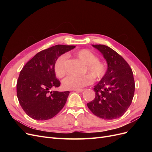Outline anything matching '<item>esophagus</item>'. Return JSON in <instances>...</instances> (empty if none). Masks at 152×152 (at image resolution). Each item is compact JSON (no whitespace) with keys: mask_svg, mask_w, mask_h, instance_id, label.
Instances as JSON below:
<instances>
[{"mask_svg":"<svg viewBox=\"0 0 152 152\" xmlns=\"http://www.w3.org/2000/svg\"><path fill=\"white\" fill-rule=\"evenodd\" d=\"M73 91L77 92V93H82V92L84 91V89H78V90H73Z\"/></svg>","mask_w":152,"mask_h":152,"instance_id":"esophagus-1","label":"esophagus"}]
</instances>
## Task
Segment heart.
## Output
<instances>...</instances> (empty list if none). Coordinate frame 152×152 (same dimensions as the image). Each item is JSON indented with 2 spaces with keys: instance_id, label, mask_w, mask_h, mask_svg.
Wrapping results in <instances>:
<instances>
[{
  "instance_id": "obj_1",
  "label": "heart",
  "mask_w": 152,
  "mask_h": 152,
  "mask_svg": "<svg viewBox=\"0 0 152 152\" xmlns=\"http://www.w3.org/2000/svg\"><path fill=\"white\" fill-rule=\"evenodd\" d=\"M74 55L85 65L84 73H87L91 77L87 75L82 77L68 75L62 81V85L65 89H80L90 85L92 83V79L94 81H99L104 77L107 72V65L104 62L98 60V56L94 53L84 49L77 50ZM66 55L63 54L54 62V71L58 78H62L66 74Z\"/></svg>"
}]
</instances>
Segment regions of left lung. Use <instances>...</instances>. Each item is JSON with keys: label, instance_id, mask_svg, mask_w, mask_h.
Instances as JSON below:
<instances>
[{"label": "left lung", "instance_id": "1", "mask_svg": "<svg viewBox=\"0 0 152 152\" xmlns=\"http://www.w3.org/2000/svg\"><path fill=\"white\" fill-rule=\"evenodd\" d=\"M93 46L103 55L108 68L104 77L94 86V99L87 105L101 118H119L126 113L134 97L135 83L132 69L120 54L107 45Z\"/></svg>", "mask_w": 152, "mask_h": 152}]
</instances>
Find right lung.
<instances>
[{"label": "right lung", "mask_w": 152, "mask_h": 152, "mask_svg": "<svg viewBox=\"0 0 152 152\" xmlns=\"http://www.w3.org/2000/svg\"><path fill=\"white\" fill-rule=\"evenodd\" d=\"M74 45H56L36 54L20 72L17 81V97L21 108L35 120H48L65 106L70 92L50 91L60 86L54 71L56 59Z\"/></svg>", "instance_id": "add662e5"}]
</instances>
